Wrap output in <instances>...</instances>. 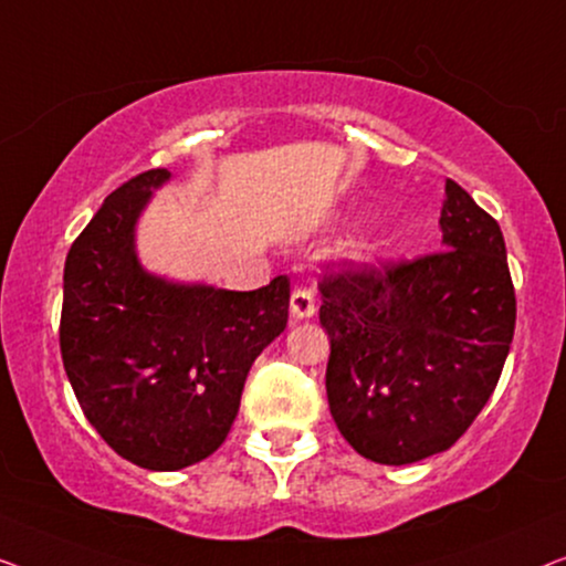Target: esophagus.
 Instances as JSON below:
<instances>
[{
    "label": "esophagus",
    "instance_id": "obj_1",
    "mask_svg": "<svg viewBox=\"0 0 566 566\" xmlns=\"http://www.w3.org/2000/svg\"><path fill=\"white\" fill-rule=\"evenodd\" d=\"M315 310H317V302H315L313 290H310V286H294L292 300H290L292 321H305V317H313Z\"/></svg>",
    "mask_w": 566,
    "mask_h": 566
}]
</instances>
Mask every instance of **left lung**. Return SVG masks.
Listing matches in <instances>:
<instances>
[{
	"instance_id": "obj_1",
	"label": "left lung",
	"mask_w": 566,
	"mask_h": 566,
	"mask_svg": "<svg viewBox=\"0 0 566 566\" xmlns=\"http://www.w3.org/2000/svg\"><path fill=\"white\" fill-rule=\"evenodd\" d=\"M443 249L325 272L321 325L331 416L377 464L451 449L474 423L511 352L515 290L497 220L446 179Z\"/></svg>"
}]
</instances>
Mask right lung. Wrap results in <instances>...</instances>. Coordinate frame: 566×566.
<instances>
[{
  "label": "right lung",
  "mask_w": 566,
  "mask_h": 566,
  "mask_svg": "<svg viewBox=\"0 0 566 566\" xmlns=\"http://www.w3.org/2000/svg\"><path fill=\"white\" fill-rule=\"evenodd\" d=\"M171 174L127 179L66 256L61 359L84 416L123 459L177 472L220 449L251 364L286 328L290 280L253 292L171 284L140 269L133 228Z\"/></svg>",
  "instance_id": "1"
}]
</instances>
